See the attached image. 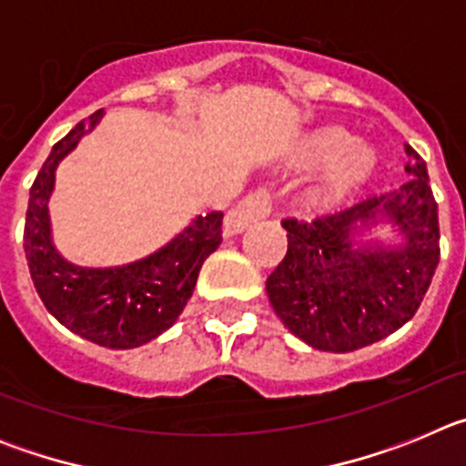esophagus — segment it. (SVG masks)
Segmentation results:
<instances>
[{
	"label": "esophagus",
	"mask_w": 466,
	"mask_h": 466,
	"mask_svg": "<svg viewBox=\"0 0 466 466\" xmlns=\"http://www.w3.org/2000/svg\"><path fill=\"white\" fill-rule=\"evenodd\" d=\"M270 214V191L268 188H257L249 196H245L236 208L226 214V233H240L254 221L263 219Z\"/></svg>",
	"instance_id": "esophagus-1"
}]
</instances>
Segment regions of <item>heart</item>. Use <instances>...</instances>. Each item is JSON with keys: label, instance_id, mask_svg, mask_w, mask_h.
I'll return each instance as SVG.
<instances>
[{"label": "heart", "instance_id": "obj_1", "mask_svg": "<svg viewBox=\"0 0 466 466\" xmlns=\"http://www.w3.org/2000/svg\"><path fill=\"white\" fill-rule=\"evenodd\" d=\"M308 158L317 166L339 163L333 172V187H345L366 175L373 167V154L366 147H357V137L345 127H322L308 142Z\"/></svg>", "mask_w": 466, "mask_h": 466}]
</instances>
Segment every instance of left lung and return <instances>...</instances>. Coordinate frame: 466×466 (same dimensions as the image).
I'll use <instances>...</instances> for the list:
<instances>
[{"label": "left lung", "mask_w": 466, "mask_h": 466, "mask_svg": "<svg viewBox=\"0 0 466 466\" xmlns=\"http://www.w3.org/2000/svg\"><path fill=\"white\" fill-rule=\"evenodd\" d=\"M409 182L336 214L289 217L287 254L266 279L270 306L294 336L324 352L378 343L418 312L439 266V208L427 163L406 147ZM378 220L400 230L394 250L356 247L357 225Z\"/></svg>", "instance_id": "8db88e82"}]
</instances>
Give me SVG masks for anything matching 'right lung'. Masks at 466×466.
I'll return each mask as SVG.
<instances>
[{
	"mask_svg": "<svg viewBox=\"0 0 466 466\" xmlns=\"http://www.w3.org/2000/svg\"><path fill=\"white\" fill-rule=\"evenodd\" d=\"M100 118L102 109L53 144L30 188L23 245L36 294L57 322L102 348L130 350L154 340L182 315L200 266L221 245L224 212L198 217L160 252L121 268H79L65 261L51 242L46 203L57 163Z\"/></svg>",
	"mask_w": 466,
	"mask_h": 466,
	"instance_id": "add662e5",
	"label": "right lung"
}]
</instances>
